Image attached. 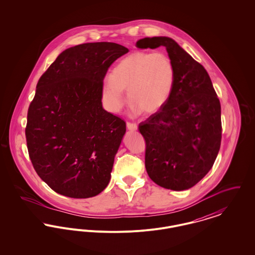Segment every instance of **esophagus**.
<instances>
[{
    "label": "esophagus",
    "mask_w": 255,
    "mask_h": 255,
    "mask_svg": "<svg viewBox=\"0 0 255 255\" xmlns=\"http://www.w3.org/2000/svg\"><path fill=\"white\" fill-rule=\"evenodd\" d=\"M126 125H127V128H128L129 130H131V131H135V130H137V124H135V123L127 122V123H126Z\"/></svg>",
    "instance_id": "esophagus-1"
}]
</instances>
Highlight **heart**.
<instances>
[{
  "label": "heart",
  "instance_id": "b5f03b06",
  "mask_svg": "<svg viewBox=\"0 0 255 255\" xmlns=\"http://www.w3.org/2000/svg\"><path fill=\"white\" fill-rule=\"evenodd\" d=\"M175 82V65L166 53L133 51L114 67L104 81L102 95L107 108L118 113L125 103L124 90L128 89L133 115L143 110L153 113L169 100Z\"/></svg>",
  "mask_w": 255,
  "mask_h": 255
}]
</instances>
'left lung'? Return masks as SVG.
I'll use <instances>...</instances> for the list:
<instances>
[{"label":"left lung","mask_w":255,"mask_h":255,"mask_svg":"<svg viewBox=\"0 0 255 255\" xmlns=\"http://www.w3.org/2000/svg\"><path fill=\"white\" fill-rule=\"evenodd\" d=\"M165 47L176 69L166 104L138 126L146 142L145 168L158 185L181 191L213 166L221 138V104L206 69L169 37H146L139 49Z\"/></svg>","instance_id":"obj_1"}]
</instances>
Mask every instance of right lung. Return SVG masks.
<instances>
[{
    "instance_id": "obj_1",
    "label": "right lung",
    "mask_w": 255,
    "mask_h": 255,
    "mask_svg": "<svg viewBox=\"0 0 255 255\" xmlns=\"http://www.w3.org/2000/svg\"><path fill=\"white\" fill-rule=\"evenodd\" d=\"M129 49L110 42L64 50L40 77L25 138L38 176L55 192L84 199L108 185L126 123L102 107L103 79Z\"/></svg>"
}]
</instances>
